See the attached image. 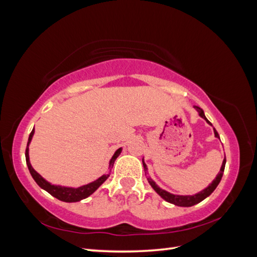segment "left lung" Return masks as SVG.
I'll list each match as a JSON object with an SVG mask.
<instances>
[{
  "mask_svg": "<svg viewBox=\"0 0 257 257\" xmlns=\"http://www.w3.org/2000/svg\"><path fill=\"white\" fill-rule=\"evenodd\" d=\"M195 108L197 109V111H198V114H199V116H200L201 118H204L208 123L211 124V122L206 118V116H205V114H204V110H202V109L200 108V107L195 106ZM213 131H214V136H216L217 138H219V135H218V133H217V130L213 128ZM219 139H220V138H219ZM142 163H143V168H145V171H147V165H146V163L143 162V161H142ZM224 166H225V158H224L223 162H222L221 169H220V172L218 173V175H217L216 178H214L213 182H212L207 188H205L204 190H201L200 193L196 194V195H193V196H180V195H173V194H170V193L166 192V190H163L162 188H160L156 183H154L152 180H150V178H149V183H150L152 188H153L154 190H156V192H157L161 197H162V198H163L164 200H166L168 202H171V204H174V205L180 206V207H192V206H194V205H196V204H198V202L202 201L205 198H207V197L209 196V195H211V193L213 192V190L217 188V186L219 185L220 181H221V178H222L223 172H224Z\"/></svg>",
  "mask_w": 257,
  "mask_h": 257,
  "instance_id": "obj_1",
  "label": "left lung"
}]
</instances>
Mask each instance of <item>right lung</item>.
<instances>
[{"instance_id":"obj_1","label":"right lung","mask_w":257,"mask_h":257,"mask_svg":"<svg viewBox=\"0 0 257 257\" xmlns=\"http://www.w3.org/2000/svg\"><path fill=\"white\" fill-rule=\"evenodd\" d=\"M34 135V129L32 130L31 135H29L28 138V143H27V148H26V152H25V157H26V163L28 166V170L31 172V174L35 182L37 183L39 186L45 189L46 192L52 195L53 197H56L59 200H62L65 202H75V201H80L82 199L86 198L89 195H92L95 190H96L101 184H103L107 178H108L109 174H105L103 176H100L98 180L94 181L92 183H89L87 185H84V186H81L79 188H70V187H61V186H55V185H51L50 183H48L46 180H44L37 172H36L31 165V162H29V156H28V145L31 142L32 138ZM121 152V148H119L118 150L115 152L114 156H112L110 162H109V168H111L114 165L115 160L119 157V154Z\"/></svg>"}]
</instances>
